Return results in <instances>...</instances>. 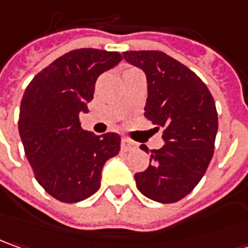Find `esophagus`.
<instances>
[{
  "mask_svg": "<svg viewBox=\"0 0 248 248\" xmlns=\"http://www.w3.org/2000/svg\"><path fill=\"white\" fill-rule=\"evenodd\" d=\"M134 147H136L134 142L129 140V139H122V141H121V148L124 151H130L133 150Z\"/></svg>",
  "mask_w": 248,
  "mask_h": 248,
  "instance_id": "esophagus-1",
  "label": "esophagus"
}]
</instances>
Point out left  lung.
I'll list each match as a JSON object with an SVG mask.
<instances>
[{
  "label": "left lung",
  "mask_w": 248,
  "mask_h": 248,
  "mask_svg": "<svg viewBox=\"0 0 248 248\" xmlns=\"http://www.w3.org/2000/svg\"><path fill=\"white\" fill-rule=\"evenodd\" d=\"M124 60L141 68L148 83L145 118L163 129L165 145L150 154V166L136 173L137 188L159 203L181 201L199 184L213 154L218 130L214 98L188 67L159 50L124 52Z\"/></svg>",
  "instance_id": "left-lung-1"
}]
</instances>
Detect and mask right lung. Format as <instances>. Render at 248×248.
Masks as SVG:
<instances>
[{
    "instance_id": "right-lung-1",
    "label": "right lung",
    "mask_w": 248,
    "mask_h": 248,
    "mask_svg": "<svg viewBox=\"0 0 248 248\" xmlns=\"http://www.w3.org/2000/svg\"><path fill=\"white\" fill-rule=\"evenodd\" d=\"M122 60L118 52L75 49L38 73L24 92L19 134L35 180L50 196L77 203L100 188L101 169L119 154L121 136L81 127L98 75Z\"/></svg>"
}]
</instances>
